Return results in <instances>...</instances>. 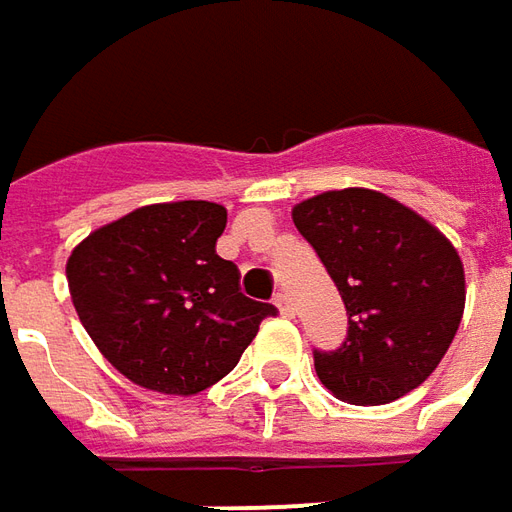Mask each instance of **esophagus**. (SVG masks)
Listing matches in <instances>:
<instances>
[{
  "mask_svg": "<svg viewBox=\"0 0 512 512\" xmlns=\"http://www.w3.org/2000/svg\"><path fill=\"white\" fill-rule=\"evenodd\" d=\"M276 307H279V312L284 318H296V307H293V301H290L287 293H279V296H276Z\"/></svg>",
  "mask_w": 512,
  "mask_h": 512,
  "instance_id": "34e87169",
  "label": "esophagus"
}]
</instances>
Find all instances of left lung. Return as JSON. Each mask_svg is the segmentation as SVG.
I'll return each instance as SVG.
<instances>
[{
	"label": "left lung",
	"mask_w": 512,
	"mask_h": 512,
	"mask_svg": "<svg viewBox=\"0 0 512 512\" xmlns=\"http://www.w3.org/2000/svg\"><path fill=\"white\" fill-rule=\"evenodd\" d=\"M349 312L341 349L315 352L338 400L383 406L425 383L465 312V267L428 219L372 188L324 191L293 208Z\"/></svg>",
	"instance_id": "1"
}]
</instances>
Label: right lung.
<instances>
[{"instance_id":"add662e5","label":"right lung","mask_w":512,"mask_h":512,"mask_svg":"<svg viewBox=\"0 0 512 512\" xmlns=\"http://www.w3.org/2000/svg\"><path fill=\"white\" fill-rule=\"evenodd\" d=\"M228 211L216 202L143 205L72 248L67 284L89 338L120 375L160 394L205 392L276 315L239 293L216 256Z\"/></svg>"}]
</instances>
